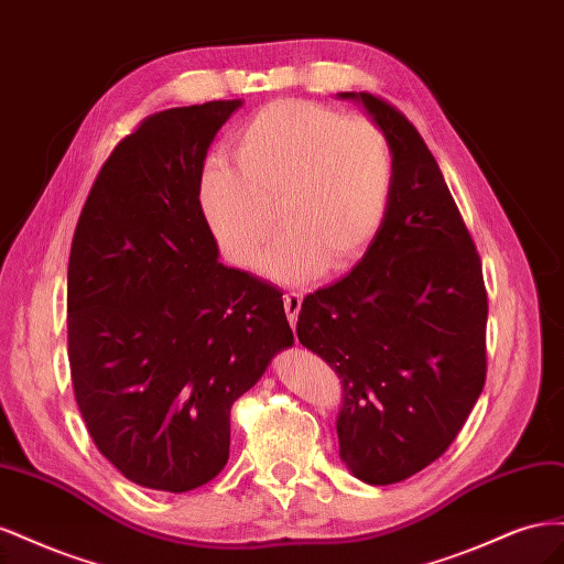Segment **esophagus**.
<instances>
[{"label": "esophagus", "instance_id": "34e87169", "mask_svg": "<svg viewBox=\"0 0 564 564\" xmlns=\"http://www.w3.org/2000/svg\"><path fill=\"white\" fill-rule=\"evenodd\" d=\"M301 294L299 292H286L284 294V311H286V319L292 327H296V319H299V313H301Z\"/></svg>", "mask_w": 564, "mask_h": 564}]
</instances>
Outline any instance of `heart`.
Segmentation results:
<instances>
[{
  "label": "heart",
  "mask_w": 564,
  "mask_h": 564,
  "mask_svg": "<svg viewBox=\"0 0 564 564\" xmlns=\"http://www.w3.org/2000/svg\"><path fill=\"white\" fill-rule=\"evenodd\" d=\"M392 181L395 160L377 122L284 98L237 127L232 162L207 160L197 199L237 268L259 261L278 220L265 268L280 282H303L362 259L386 220Z\"/></svg>",
  "instance_id": "1"
}]
</instances>
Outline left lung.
Here are the masks:
<instances>
[{
	"label": "left lung",
	"mask_w": 564,
	"mask_h": 564,
	"mask_svg": "<svg viewBox=\"0 0 564 564\" xmlns=\"http://www.w3.org/2000/svg\"><path fill=\"white\" fill-rule=\"evenodd\" d=\"M362 100L395 181L377 240L346 278L303 299L296 336L344 386L340 458L392 485L447 452L487 377V289L473 237L421 133L386 98Z\"/></svg>",
	"instance_id": "left-lung-1"
}]
</instances>
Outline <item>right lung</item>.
Masks as SVG:
<instances>
[{"instance_id":"1","label":"right lung","mask_w":564,"mask_h":564,"mask_svg":"<svg viewBox=\"0 0 564 564\" xmlns=\"http://www.w3.org/2000/svg\"><path fill=\"white\" fill-rule=\"evenodd\" d=\"M242 100L145 117L100 166L67 263V360L98 452L191 491L224 470L230 406L294 344L282 292L218 263L197 183Z\"/></svg>"}]
</instances>
